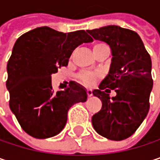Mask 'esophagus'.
Returning <instances> with one entry per match:
<instances>
[{
	"mask_svg": "<svg viewBox=\"0 0 160 160\" xmlns=\"http://www.w3.org/2000/svg\"><path fill=\"white\" fill-rule=\"evenodd\" d=\"M87 94H88V97H92V90H87Z\"/></svg>",
	"mask_w": 160,
	"mask_h": 160,
	"instance_id": "34e87169",
	"label": "esophagus"
}]
</instances>
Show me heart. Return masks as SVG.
<instances>
[{
    "label": "heart",
    "instance_id": "heart-1",
    "mask_svg": "<svg viewBox=\"0 0 160 160\" xmlns=\"http://www.w3.org/2000/svg\"><path fill=\"white\" fill-rule=\"evenodd\" d=\"M104 46H106V45H104L102 43L95 44L94 47H93V50L97 49V48H100L102 47H104ZM99 77H100L99 73H97V72H91V71H85V72L81 73L80 76L81 81L86 86H93Z\"/></svg>",
    "mask_w": 160,
    "mask_h": 160
}]
</instances>
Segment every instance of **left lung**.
I'll return each instance as SVG.
<instances>
[{"mask_svg": "<svg viewBox=\"0 0 160 160\" xmlns=\"http://www.w3.org/2000/svg\"><path fill=\"white\" fill-rule=\"evenodd\" d=\"M87 32L108 44L112 60L106 77L92 94L102 103L92 118L94 130L102 137L121 141L131 137L149 110L153 88L151 58L138 34L118 25H108ZM114 89L111 98L108 92Z\"/></svg>", "mask_w": 160, "mask_h": 160, "instance_id": "obj_1", "label": "left lung"}]
</instances>
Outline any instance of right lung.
Returning a JSON list of instances; mask_svg holds the SVG:
<instances>
[{"label":"right lung","mask_w":160,"mask_h":160,"mask_svg":"<svg viewBox=\"0 0 160 160\" xmlns=\"http://www.w3.org/2000/svg\"><path fill=\"white\" fill-rule=\"evenodd\" d=\"M92 41L84 30L62 33L48 26L33 29L16 40L7 64L9 105L31 137L44 139L58 135L69 108L87 101L86 89L75 81L56 92L51 75L68 66L76 48Z\"/></svg>","instance_id":"right-lung-1"}]
</instances>
